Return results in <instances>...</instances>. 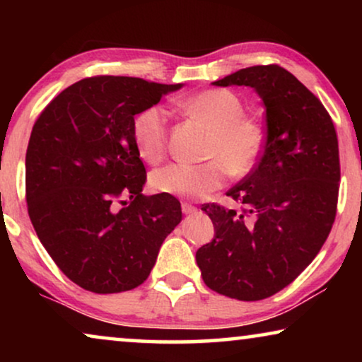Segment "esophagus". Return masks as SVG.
I'll return each instance as SVG.
<instances>
[{"label": "esophagus", "mask_w": 362, "mask_h": 362, "mask_svg": "<svg viewBox=\"0 0 362 362\" xmlns=\"http://www.w3.org/2000/svg\"><path fill=\"white\" fill-rule=\"evenodd\" d=\"M181 211H182V214L189 216V214H194V212H197V207L189 204V202H182V204H181Z\"/></svg>", "instance_id": "esophagus-1"}]
</instances>
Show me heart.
Segmentation results:
<instances>
[{
    "mask_svg": "<svg viewBox=\"0 0 362 362\" xmlns=\"http://www.w3.org/2000/svg\"><path fill=\"white\" fill-rule=\"evenodd\" d=\"M191 115L214 128L207 156L199 165L171 163L153 171L151 187L163 194L180 197L209 196L226 185L229 173L244 176L252 171L264 151L265 133L259 120L244 115V103L234 92L211 88L181 102ZM133 141L143 161L155 165L165 156L168 141V113L151 105L133 120Z\"/></svg>",
    "mask_w": 362,
    "mask_h": 362,
    "instance_id": "heart-1",
    "label": "heart"
}]
</instances>
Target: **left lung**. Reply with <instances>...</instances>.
I'll list each match as a JSON object with an SVG mask.
<instances>
[{
	"label": "left lung",
	"instance_id": "1",
	"mask_svg": "<svg viewBox=\"0 0 362 362\" xmlns=\"http://www.w3.org/2000/svg\"><path fill=\"white\" fill-rule=\"evenodd\" d=\"M254 88L267 138L255 170L227 196L244 214L204 204L214 239L196 252L202 280L242 301L269 298L311 264L336 216L338 136L318 98L285 69L254 66L212 82Z\"/></svg>",
	"mask_w": 362,
	"mask_h": 362
}]
</instances>
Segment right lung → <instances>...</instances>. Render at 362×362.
I'll list each match as a JSON object with an SVG mask.
<instances>
[{
    "label": "right lung",
    "mask_w": 362,
    "mask_h": 362,
    "mask_svg": "<svg viewBox=\"0 0 362 362\" xmlns=\"http://www.w3.org/2000/svg\"><path fill=\"white\" fill-rule=\"evenodd\" d=\"M181 87L123 76L82 78L34 123L26 151L29 217L47 254L82 288L118 293L141 285L181 222L175 196L141 194L146 171L133 141L135 115Z\"/></svg>",
    "instance_id": "right-lung-1"
}]
</instances>
